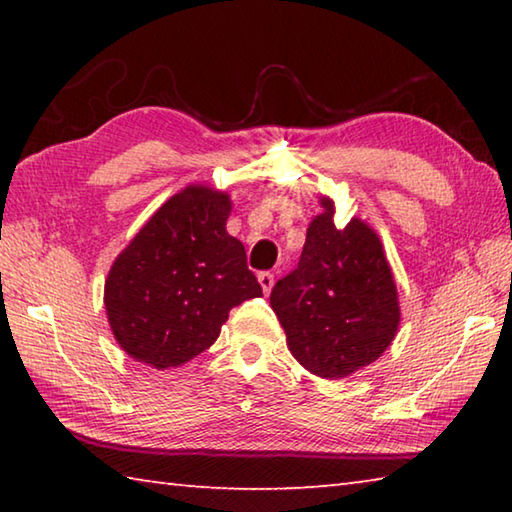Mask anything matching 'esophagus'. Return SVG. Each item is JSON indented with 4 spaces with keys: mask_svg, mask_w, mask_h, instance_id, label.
Returning a JSON list of instances; mask_svg holds the SVG:
<instances>
[{
    "mask_svg": "<svg viewBox=\"0 0 512 512\" xmlns=\"http://www.w3.org/2000/svg\"><path fill=\"white\" fill-rule=\"evenodd\" d=\"M257 280H259V284H262V289H264V293H271V289H273V284H275V275L271 273V271H262L257 275Z\"/></svg>",
    "mask_w": 512,
    "mask_h": 512,
    "instance_id": "esophagus-1",
    "label": "esophagus"
}]
</instances>
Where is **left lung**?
Instances as JSON below:
<instances>
[{
  "instance_id": "8db88e82",
  "label": "left lung",
  "mask_w": 512,
  "mask_h": 512,
  "mask_svg": "<svg viewBox=\"0 0 512 512\" xmlns=\"http://www.w3.org/2000/svg\"><path fill=\"white\" fill-rule=\"evenodd\" d=\"M323 207L298 266L273 287L271 307L293 357L318 377L341 379L391 345L400 305L379 237L359 219L339 230L327 198Z\"/></svg>"
}]
</instances>
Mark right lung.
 Segmentation results:
<instances>
[{"label":"right lung","mask_w":512,"mask_h":512,"mask_svg":"<svg viewBox=\"0 0 512 512\" xmlns=\"http://www.w3.org/2000/svg\"><path fill=\"white\" fill-rule=\"evenodd\" d=\"M230 198L210 187L171 196L126 246L106 280V311L124 352L178 368L219 339L232 307L262 296L239 239L225 232Z\"/></svg>","instance_id":"right-lung-1"}]
</instances>
